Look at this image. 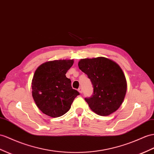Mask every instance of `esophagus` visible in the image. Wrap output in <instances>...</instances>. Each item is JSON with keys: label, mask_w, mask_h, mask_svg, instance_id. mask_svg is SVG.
<instances>
[{"label": "esophagus", "mask_w": 154, "mask_h": 154, "mask_svg": "<svg viewBox=\"0 0 154 154\" xmlns=\"http://www.w3.org/2000/svg\"><path fill=\"white\" fill-rule=\"evenodd\" d=\"M78 91H79V92L80 94H82V88H79L78 89Z\"/></svg>", "instance_id": "1"}]
</instances>
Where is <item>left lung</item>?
Wrapping results in <instances>:
<instances>
[{
	"label": "left lung",
	"mask_w": 154,
	"mask_h": 154,
	"mask_svg": "<svg viewBox=\"0 0 154 154\" xmlns=\"http://www.w3.org/2000/svg\"><path fill=\"white\" fill-rule=\"evenodd\" d=\"M78 66L93 85L92 96L85 98L92 111L103 116L117 111L127 91V81L120 66L102 57L81 59Z\"/></svg>",
	"instance_id": "8db88e82"
}]
</instances>
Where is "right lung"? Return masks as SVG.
<instances>
[{
    "label": "right lung",
    "instance_id": "obj_1",
    "mask_svg": "<svg viewBox=\"0 0 154 154\" xmlns=\"http://www.w3.org/2000/svg\"><path fill=\"white\" fill-rule=\"evenodd\" d=\"M73 60L46 62L35 71L32 80V94L37 107L45 115L57 118L64 115L71 108L75 98L79 95L72 88L66 73Z\"/></svg>",
    "mask_w": 154,
    "mask_h": 154
}]
</instances>
